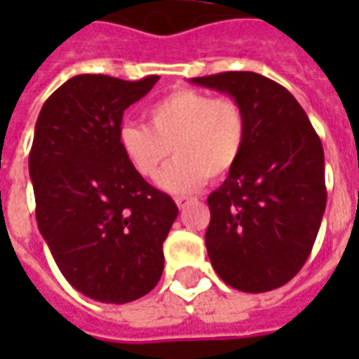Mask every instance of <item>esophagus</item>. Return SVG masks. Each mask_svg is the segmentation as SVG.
Masks as SVG:
<instances>
[{
  "mask_svg": "<svg viewBox=\"0 0 359 359\" xmlns=\"http://www.w3.org/2000/svg\"><path fill=\"white\" fill-rule=\"evenodd\" d=\"M175 202H177V205H179V210H184L188 203H192V200H190V198H177Z\"/></svg>",
  "mask_w": 359,
  "mask_h": 359,
  "instance_id": "obj_1",
  "label": "esophagus"
}]
</instances>
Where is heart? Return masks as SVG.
Segmentation results:
<instances>
[{"instance_id":"b5f03b06","label":"heart","mask_w":359,"mask_h":359,"mask_svg":"<svg viewBox=\"0 0 359 359\" xmlns=\"http://www.w3.org/2000/svg\"><path fill=\"white\" fill-rule=\"evenodd\" d=\"M149 126L125 123L118 144L128 163L144 179L159 177L171 194H192L208 179H223L238 163L246 142V115L231 97H211L179 88L148 107Z\"/></svg>"}]
</instances>
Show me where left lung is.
I'll return each mask as SVG.
<instances>
[{
  "label": "left lung",
  "instance_id": "obj_1",
  "mask_svg": "<svg viewBox=\"0 0 359 359\" xmlns=\"http://www.w3.org/2000/svg\"><path fill=\"white\" fill-rule=\"evenodd\" d=\"M190 82L231 95L246 115L241 159L208 196L211 265L236 290H275L306 264L321 226V140L296 97L262 74L231 71Z\"/></svg>",
  "mask_w": 359,
  "mask_h": 359
}]
</instances>
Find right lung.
Returning <instances> with one entry per match:
<instances>
[{"mask_svg":"<svg viewBox=\"0 0 359 359\" xmlns=\"http://www.w3.org/2000/svg\"><path fill=\"white\" fill-rule=\"evenodd\" d=\"M159 76L128 82L76 74L38 115L28 171L36 221L59 271L92 300L126 304L163 273V242L179 208L128 163L123 113Z\"/></svg>","mask_w":359,"mask_h":359,"instance_id":"right-lung-1","label":"right lung"}]
</instances>
